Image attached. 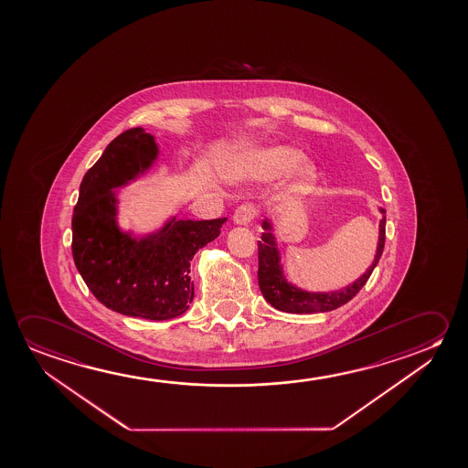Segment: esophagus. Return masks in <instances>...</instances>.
<instances>
[{
  "label": "esophagus",
  "mask_w": 468,
  "mask_h": 468,
  "mask_svg": "<svg viewBox=\"0 0 468 468\" xmlns=\"http://www.w3.org/2000/svg\"><path fill=\"white\" fill-rule=\"evenodd\" d=\"M254 217H256V208L250 206V204H243V206H239L235 210L233 222L237 223V225H248Z\"/></svg>",
  "instance_id": "obj_1"
}]
</instances>
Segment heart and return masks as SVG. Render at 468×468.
I'll list each match as a JSON object with an SVG mask.
<instances>
[{
    "label": "heart",
    "instance_id": "heart-1",
    "mask_svg": "<svg viewBox=\"0 0 468 468\" xmlns=\"http://www.w3.org/2000/svg\"><path fill=\"white\" fill-rule=\"evenodd\" d=\"M303 157V152L292 145L261 147L229 158L225 173L233 180L271 181L290 172L285 193L300 196L308 193L317 181L316 165Z\"/></svg>",
    "mask_w": 468,
    "mask_h": 468
}]
</instances>
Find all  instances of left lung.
I'll return each instance as SVG.
<instances>
[{
	"mask_svg": "<svg viewBox=\"0 0 468 468\" xmlns=\"http://www.w3.org/2000/svg\"><path fill=\"white\" fill-rule=\"evenodd\" d=\"M381 214H386L384 208H379ZM264 233L258 241V281H260L261 293L271 303L275 310L283 313H295V314H311V313H325V311L337 310L342 304L350 302L353 296L360 292L367 283L369 275L373 273L374 267L381 260L384 241H386V216H382L379 222V241L374 256L373 264L367 267V272L361 275L358 281L353 282L337 292H304L302 288L288 283L281 264V252L277 250V241L272 235V223L269 220L262 222Z\"/></svg>",
	"mask_w": 468,
	"mask_h": 468,
	"instance_id": "left-lung-1",
	"label": "left lung"
}]
</instances>
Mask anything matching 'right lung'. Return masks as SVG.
<instances>
[{
    "label": "right lung",
    "mask_w": 468,
    "mask_h": 468,
    "mask_svg": "<svg viewBox=\"0 0 468 468\" xmlns=\"http://www.w3.org/2000/svg\"><path fill=\"white\" fill-rule=\"evenodd\" d=\"M158 155L143 128L115 137L80 187L72 214V258L92 295L124 316L165 321L180 316L195 298L189 266L196 251L214 241L227 218L180 220L133 237L116 222L115 187L151 168Z\"/></svg>",
    "instance_id": "1"
}]
</instances>
